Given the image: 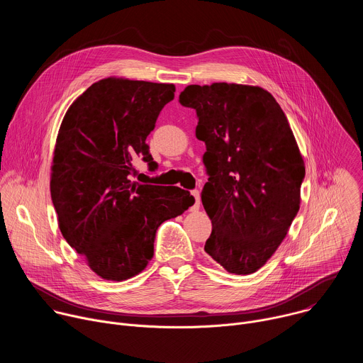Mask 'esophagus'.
Here are the masks:
<instances>
[{
	"label": "esophagus",
	"instance_id": "1",
	"mask_svg": "<svg viewBox=\"0 0 363 363\" xmlns=\"http://www.w3.org/2000/svg\"><path fill=\"white\" fill-rule=\"evenodd\" d=\"M191 195L194 196V206H192V210H198L199 208V191L198 189H194V191H191Z\"/></svg>",
	"mask_w": 363,
	"mask_h": 363
}]
</instances>
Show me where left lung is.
I'll use <instances>...</instances> for the list:
<instances>
[{
    "instance_id": "8db88e82",
    "label": "left lung",
    "mask_w": 363,
    "mask_h": 363,
    "mask_svg": "<svg viewBox=\"0 0 363 363\" xmlns=\"http://www.w3.org/2000/svg\"><path fill=\"white\" fill-rule=\"evenodd\" d=\"M181 105L198 116L208 182L201 199L213 223L203 250L233 274L262 269L300 208L304 161L276 99L258 86L191 84Z\"/></svg>"
}]
</instances>
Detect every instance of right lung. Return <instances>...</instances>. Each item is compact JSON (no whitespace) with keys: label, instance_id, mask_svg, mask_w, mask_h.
<instances>
[{"label":"right lung","instance_id":"obj_1","mask_svg":"<svg viewBox=\"0 0 363 363\" xmlns=\"http://www.w3.org/2000/svg\"><path fill=\"white\" fill-rule=\"evenodd\" d=\"M174 91L168 83L101 79L72 103L60 125L50 178L59 228L105 280L145 270L158 227L194 205L178 186L132 182L136 161L157 169L146 138Z\"/></svg>","mask_w":363,"mask_h":363}]
</instances>
